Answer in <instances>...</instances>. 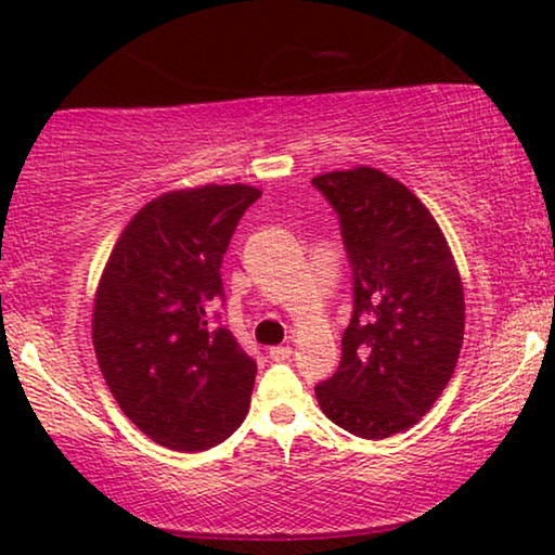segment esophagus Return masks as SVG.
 <instances>
[{"label": "esophagus", "instance_id": "obj_1", "mask_svg": "<svg viewBox=\"0 0 555 555\" xmlns=\"http://www.w3.org/2000/svg\"><path fill=\"white\" fill-rule=\"evenodd\" d=\"M268 353H270L272 361H287V359H291L293 348L291 346H272Z\"/></svg>", "mask_w": 555, "mask_h": 555}]
</instances>
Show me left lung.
Segmentation results:
<instances>
[{"instance_id": "1", "label": "left lung", "mask_w": 555, "mask_h": 555, "mask_svg": "<svg viewBox=\"0 0 555 555\" xmlns=\"http://www.w3.org/2000/svg\"><path fill=\"white\" fill-rule=\"evenodd\" d=\"M340 219L353 315L340 366L315 386L333 424L363 439L414 427L450 384L465 336V291L429 209L389 173L356 166L313 179Z\"/></svg>"}]
</instances>
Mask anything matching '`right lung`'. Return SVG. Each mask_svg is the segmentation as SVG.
<instances>
[{"label":"right lung","instance_id":"1","mask_svg":"<svg viewBox=\"0 0 555 555\" xmlns=\"http://www.w3.org/2000/svg\"><path fill=\"white\" fill-rule=\"evenodd\" d=\"M262 196L207 184L156 196L135 211L105 262L93 346L124 414L156 444L202 452L247 416L257 363L209 308L224 298L222 257Z\"/></svg>","mask_w":555,"mask_h":555}]
</instances>
